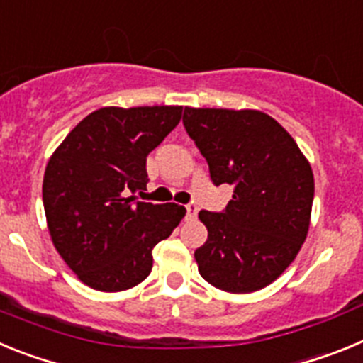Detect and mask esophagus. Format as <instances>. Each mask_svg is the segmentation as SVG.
Here are the masks:
<instances>
[{
  "label": "esophagus",
  "mask_w": 363,
  "mask_h": 363,
  "mask_svg": "<svg viewBox=\"0 0 363 363\" xmlns=\"http://www.w3.org/2000/svg\"><path fill=\"white\" fill-rule=\"evenodd\" d=\"M198 214L196 205H187V220H194Z\"/></svg>",
  "instance_id": "esophagus-1"
}]
</instances>
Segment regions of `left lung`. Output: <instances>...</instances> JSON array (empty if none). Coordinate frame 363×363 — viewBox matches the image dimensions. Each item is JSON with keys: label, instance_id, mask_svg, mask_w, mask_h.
Instances as JSON below:
<instances>
[{"label": "left lung", "instance_id": "8db88e82", "mask_svg": "<svg viewBox=\"0 0 363 363\" xmlns=\"http://www.w3.org/2000/svg\"><path fill=\"white\" fill-rule=\"evenodd\" d=\"M184 125L207 160L214 185H233L223 213L200 211L207 242L198 271L216 289H264L293 264L311 225L309 160L274 118L255 108L185 107Z\"/></svg>", "mask_w": 363, "mask_h": 363}]
</instances>
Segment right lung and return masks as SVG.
Returning a JSON list of instances; mask_svg holds the SVG:
<instances>
[{"instance_id": "obj_1", "label": "right lung", "mask_w": 363, "mask_h": 363, "mask_svg": "<svg viewBox=\"0 0 363 363\" xmlns=\"http://www.w3.org/2000/svg\"><path fill=\"white\" fill-rule=\"evenodd\" d=\"M184 107H101L83 118L49 158L43 207L50 240L91 289L120 293L150 274L152 249L185 216L178 203L129 196L145 189L147 156Z\"/></svg>"}]
</instances>
